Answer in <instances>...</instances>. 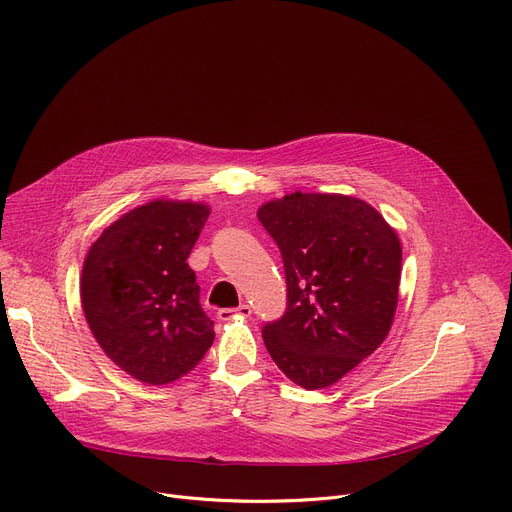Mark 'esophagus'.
Wrapping results in <instances>:
<instances>
[{
  "label": "esophagus",
  "mask_w": 512,
  "mask_h": 512,
  "mask_svg": "<svg viewBox=\"0 0 512 512\" xmlns=\"http://www.w3.org/2000/svg\"><path fill=\"white\" fill-rule=\"evenodd\" d=\"M250 305H240V307H229V309H219L217 318L219 320H233V318H250Z\"/></svg>",
  "instance_id": "1"
}]
</instances>
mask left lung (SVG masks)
<instances>
[{"label": "left lung", "instance_id": "left-lung-1", "mask_svg": "<svg viewBox=\"0 0 512 512\" xmlns=\"http://www.w3.org/2000/svg\"><path fill=\"white\" fill-rule=\"evenodd\" d=\"M258 219L287 277L285 316L262 328L268 355L305 389L334 385L391 330L402 277L398 233L369 203L328 192L268 201Z\"/></svg>", "mask_w": 512, "mask_h": 512}]
</instances>
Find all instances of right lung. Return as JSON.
<instances>
[{"label":"right lung","instance_id":"obj_1","mask_svg":"<svg viewBox=\"0 0 512 512\" xmlns=\"http://www.w3.org/2000/svg\"><path fill=\"white\" fill-rule=\"evenodd\" d=\"M209 213L205 203L157 199L116 219L88 250L80 281L88 326L106 357L137 381L172 383L213 344L186 262Z\"/></svg>","mask_w":512,"mask_h":512}]
</instances>
